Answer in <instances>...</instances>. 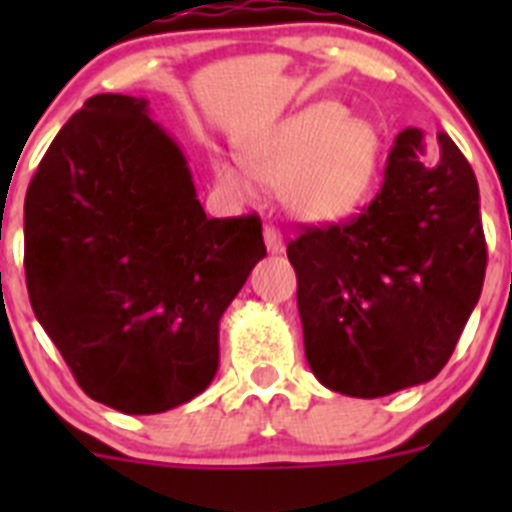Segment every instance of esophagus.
Returning a JSON list of instances; mask_svg holds the SVG:
<instances>
[{"mask_svg": "<svg viewBox=\"0 0 512 512\" xmlns=\"http://www.w3.org/2000/svg\"><path fill=\"white\" fill-rule=\"evenodd\" d=\"M264 243L269 253H282L284 251V235L277 225H264Z\"/></svg>", "mask_w": 512, "mask_h": 512, "instance_id": "1", "label": "esophagus"}]
</instances>
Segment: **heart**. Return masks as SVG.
<instances>
[{
	"instance_id": "obj_1",
	"label": "heart",
	"mask_w": 512,
	"mask_h": 512,
	"mask_svg": "<svg viewBox=\"0 0 512 512\" xmlns=\"http://www.w3.org/2000/svg\"><path fill=\"white\" fill-rule=\"evenodd\" d=\"M379 156L377 125L348 115L341 102L310 104L241 146L248 174L259 182L282 184L284 205L310 220L351 215L372 189ZM212 169L230 192H251L246 176L223 158Z\"/></svg>"
}]
</instances>
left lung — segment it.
Listing matches in <instances>:
<instances>
[{"mask_svg": "<svg viewBox=\"0 0 512 512\" xmlns=\"http://www.w3.org/2000/svg\"><path fill=\"white\" fill-rule=\"evenodd\" d=\"M287 256L320 384L369 400L428 382L482 295L477 176L446 133L425 158L423 133L402 130L369 207L346 223L302 225Z\"/></svg>", "mask_w": 512, "mask_h": 512, "instance_id": "1", "label": "left lung"}]
</instances>
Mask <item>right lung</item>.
I'll use <instances>...</instances> for the list:
<instances>
[{
    "instance_id": "1",
    "label": "right lung",
    "mask_w": 512,
    "mask_h": 512,
    "mask_svg": "<svg viewBox=\"0 0 512 512\" xmlns=\"http://www.w3.org/2000/svg\"><path fill=\"white\" fill-rule=\"evenodd\" d=\"M264 256L259 215H205L182 148L143 97L87 99L27 187L35 318L81 390L125 415L207 390L217 325Z\"/></svg>"
}]
</instances>
